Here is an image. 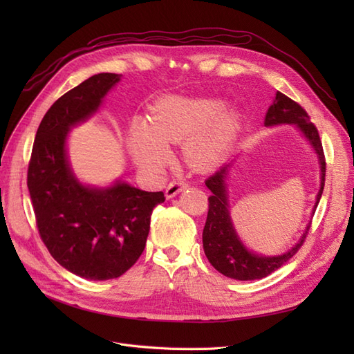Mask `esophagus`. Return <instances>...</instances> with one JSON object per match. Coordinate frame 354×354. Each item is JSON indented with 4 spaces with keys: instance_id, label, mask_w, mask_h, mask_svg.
Wrapping results in <instances>:
<instances>
[{
    "instance_id": "esophagus-1",
    "label": "esophagus",
    "mask_w": 354,
    "mask_h": 354,
    "mask_svg": "<svg viewBox=\"0 0 354 354\" xmlns=\"http://www.w3.org/2000/svg\"><path fill=\"white\" fill-rule=\"evenodd\" d=\"M185 189H187V183H185V181H171L165 189V196L167 199H171L178 195L180 192H183Z\"/></svg>"
}]
</instances>
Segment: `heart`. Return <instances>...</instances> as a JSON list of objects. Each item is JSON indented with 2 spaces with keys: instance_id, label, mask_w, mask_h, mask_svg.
<instances>
[{
  "instance_id": "1",
  "label": "heart",
  "mask_w": 354,
  "mask_h": 354,
  "mask_svg": "<svg viewBox=\"0 0 354 354\" xmlns=\"http://www.w3.org/2000/svg\"><path fill=\"white\" fill-rule=\"evenodd\" d=\"M238 128V115L217 100L169 97L155 106L147 125H133L128 146L137 164L158 169L169 160V145L186 142L189 162L211 168L226 155Z\"/></svg>"
}]
</instances>
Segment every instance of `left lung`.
Listing matches in <instances>:
<instances>
[{"label": "left lung", "mask_w": 354, "mask_h": 354, "mask_svg": "<svg viewBox=\"0 0 354 354\" xmlns=\"http://www.w3.org/2000/svg\"><path fill=\"white\" fill-rule=\"evenodd\" d=\"M282 124H292L297 125L299 131L304 134L307 142L312 145L315 152L319 158L320 165V189L316 196V203L313 212L317 208V203L322 196L324 186H325V173H326V164H325V155L320 137L317 133V128L315 124L310 122V116L307 112L292 99L286 97L281 91L276 93V97L273 104L266 113L264 125L266 127H274ZM232 164L221 167L216 174L211 176L205 185L212 192V195L208 198V216L205 227L202 233V243L203 251L208 261L212 264L216 270L221 274L232 277L236 281H255L261 279V277L269 276L274 270L279 269L289 259H292L295 252L301 248L304 239L310 229V223L306 227L303 236L282 255L274 257H266L255 254L250 251L246 246L241 242L236 230L233 227L232 217H230V205H229V195H227V185L226 178L229 174Z\"/></svg>", "instance_id": "1"}]
</instances>
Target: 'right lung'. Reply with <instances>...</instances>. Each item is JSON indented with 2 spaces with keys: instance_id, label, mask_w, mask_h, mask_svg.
<instances>
[{
  "instance_id": "right-lung-1",
  "label": "right lung",
  "mask_w": 354,
  "mask_h": 354,
  "mask_svg": "<svg viewBox=\"0 0 354 354\" xmlns=\"http://www.w3.org/2000/svg\"><path fill=\"white\" fill-rule=\"evenodd\" d=\"M121 75L97 73L63 94L42 118L28 168V189L39 236L71 273L90 281L124 274L142 255L152 211L162 192L125 181L109 187L80 183L72 173L66 138L72 127L97 112Z\"/></svg>"
}]
</instances>
